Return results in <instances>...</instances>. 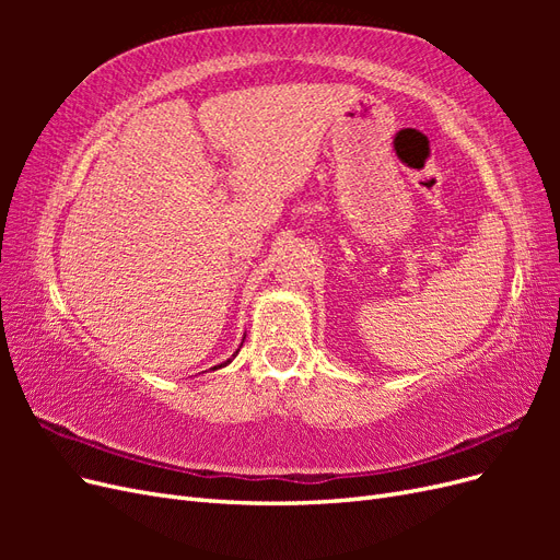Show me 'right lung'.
I'll return each mask as SVG.
<instances>
[{"label":"right lung","instance_id":"obj_1","mask_svg":"<svg viewBox=\"0 0 560 560\" xmlns=\"http://www.w3.org/2000/svg\"><path fill=\"white\" fill-rule=\"evenodd\" d=\"M226 364V362H224ZM224 364H219V366H224ZM219 366H214V369H219Z\"/></svg>","mask_w":560,"mask_h":560}]
</instances>
